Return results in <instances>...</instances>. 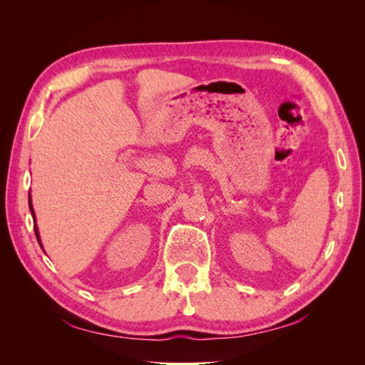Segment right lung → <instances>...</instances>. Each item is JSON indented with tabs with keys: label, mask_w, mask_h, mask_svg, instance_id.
I'll return each mask as SVG.
<instances>
[{
	"label": "right lung",
	"mask_w": 365,
	"mask_h": 365,
	"mask_svg": "<svg viewBox=\"0 0 365 365\" xmlns=\"http://www.w3.org/2000/svg\"><path fill=\"white\" fill-rule=\"evenodd\" d=\"M29 207H30V212H31V216H33V222H35V225H33V228H35V235H36V239L39 242V245L42 248V244H41V237H39V231H38V225H36V217H35V210H33V205H31V200L29 197ZM43 250V248H42Z\"/></svg>",
	"instance_id": "add662e5"
}]
</instances>
